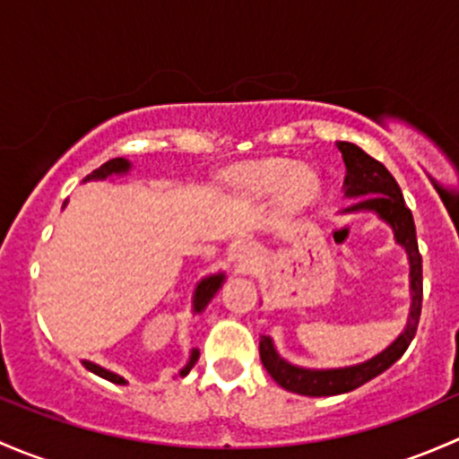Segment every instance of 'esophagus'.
Returning a JSON list of instances; mask_svg holds the SVG:
<instances>
[{"mask_svg":"<svg viewBox=\"0 0 459 459\" xmlns=\"http://www.w3.org/2000/svg\"><path fill=\"white\" fill-rule=\"evenodd\" d=\"M254 256H256V252H254L252 245H247V243H238V245H234V249H231V261L238 264L240 269L249 267L254 261Z\"/></svg>","mask_w":459,"mask_h":459,"instance_id":"34e87169","label":"esophagus"}]
</instances>
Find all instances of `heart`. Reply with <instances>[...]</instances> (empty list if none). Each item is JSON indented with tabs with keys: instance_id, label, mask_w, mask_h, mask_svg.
<instances>
[{
	"instance_id": "heart-1",
	"label": "heart",
	"mask_w": 459,
	"mask_h": 459,
	"mask_svg": "<svg viewBox=\"0 0 459 459\" xmlns=\"http://www.w3.org/2000/svg\"><path fill=\"white\" fill-rule=\"evenodd\" d=\"M234 178L254 195H273L282 186V196L290 205H302L316 192V174L309 168L287 160H261L243 165L234 172Z\"/></svg>"
}]
</instances>
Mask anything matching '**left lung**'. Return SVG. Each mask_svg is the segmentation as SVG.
Segmentation results:
<instances>
[{"label": "left lung", "instance_id": "obj_1", "mask_svg": "<svg viewBox=\"0 0 459 459\" xmlns=\"http://www.w3.org/2000/svg\"><path fill=\"white\" fill-rule=\"evenodd\" d=\"M338 150L342 152L344 168V196L356 198L349 207H344V214L351 212H376L385 223L391 225L395 236V243L406 249L411 264V311L406 320L404 332L377 356L360 365L340 367V369H305L287 362L285 358L278 356L269 335H261V360L269 376L282 386L299 395H309V398H323V395H340L347 391L358 389L365 382L380 376L382 371L389 369L395 360L403 358L406 347L418 332L420 314H422V256L418 249V238H415V225L411 210L404 205L403 192L395 178L391 177L389 169L376 160L365 150L358 148L356 143L338 141Z\"/></svg>", "mask_w": 459, "mask_h": 459}]
</instances>
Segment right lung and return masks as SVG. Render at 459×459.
<instances>
[{
	"instance_id": "add662e5",
	"label": "right lung",
	"mask_w": 459,
	"mask_h": 459,
	"mask_svg": "<svg viewBox=\"0 0 459 459\" xmlns=\"http://www.w3.org/2000/svg\"><path fill=\"white\" fill-rule=\"evenodd\" d=\"M127 169H130V160H126V159H121V157L119 159H110V160H108V163H103L101 168L94 169L92 174H88L86 181H103V178L112 177V174H126ZM64 205H65V203H64ZM223 281H225V273H212V276H205L201 282H198L196 290H195V300H192V302H195V314H201V311L205 309L207 302L214 299L216 291L221 290ZM196 360H198V349H192V351H190V360H187V365L183 367L178 376H187L192 367L196 365ZM83 367H86L88 371L97 373V376L103 377V380H110V382H115V385H126L124 377L117 376V373H112V371H108V369H103V367L94 365V362L83 360Z\"/></svg>"
}]
</instances>
